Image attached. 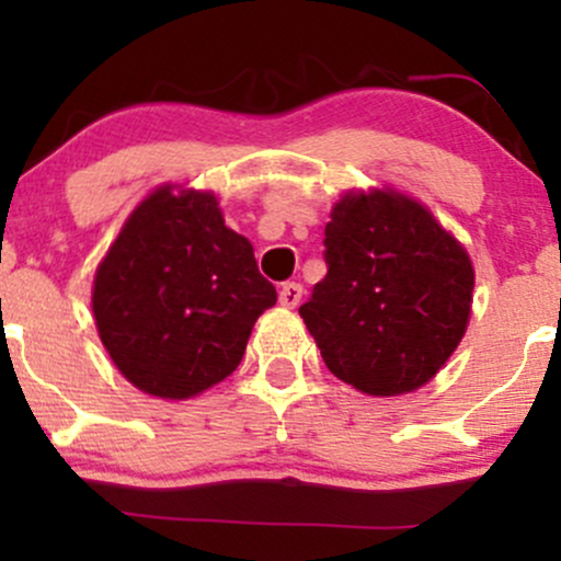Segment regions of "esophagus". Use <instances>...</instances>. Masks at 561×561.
Wrapping results in <instances>:
<instances>
[{
	"label": "esophagus",
	"instance_id": "esophagus-1",
	"mask_svg": "<svg viewBox=\"0 0 561 561\" xmlns=\"http://www.w3.org/2000/svg\"><path fill=\"white\" fill-rule=\"evenodd\" d=\"M302 298V285H298V282H285L279 289V302L282 306L287 308H295Z\"/></svg>",
	"mask_w": 561,
	"mask_h": 561
}]
</instances>
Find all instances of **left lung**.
I'll list each match as a JSON object with an SVG mask.
<instances>
[{
  "instance_id": "8db88e82",
  "label": "left lung",
  "mask_w": 561,
  "mask_h": 561,
  "mask_svg": "<svg viewBox=\"0 0 561 561\" xmlns=\"http://www.w3.org/2000/svg\"><path fill=\"white\" fill-rule=\"evenodd\" d=\"M324 263L300 317L327 369L369 396L433 379L467 330V250L416 199L351 192L324 229Z\"/></svg>"
}]
</instances>
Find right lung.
Here are the masks:
<instances>
[{"instance_id": "obj_1", "label": "right lung", "mask_w": 561, "mask_h": 561, "mask_svg": "<svg viewBox=\"0 0 561 561\" xmlns=\"http://www.w3.org/2000/svg\"><path fill=\"white\" fill-rule=\"evenodd\" d=\"M276 302L253 244L224 224L210 192H152L94 276L102 345L128 382L190 398L227 379L253 324Z\"/></svg>"}]
</instances>
